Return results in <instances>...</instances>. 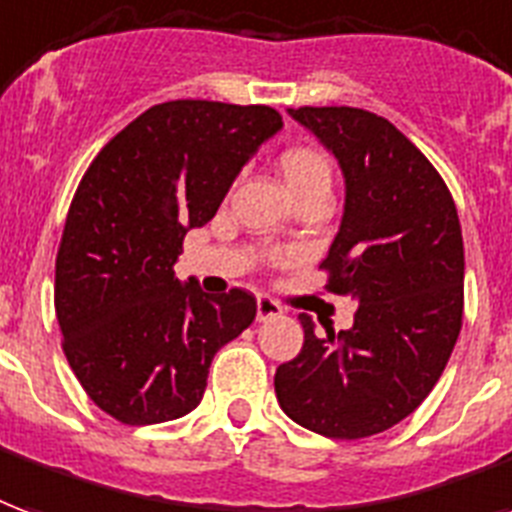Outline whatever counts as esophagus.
<instances>
[{"instance_id": "34e87169", "label": "esophagus", "mask_w": 512, "mask_h": 512, "mask_svg": "<svg viewBox=\"0 0 512 512\" xmlns=\"http://www.w3.org/2000/svg\"><path fill=\"white\" fill-rule=\"evenodd\" d=\"M282 314V306L276 304L274 298H257V320L260 323H266V320H271V317H279Z\"/></svg>"}]
</instances>
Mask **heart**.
<instances>
[{"label": "heart", "instance_id": "1", "mask_svg": "<svg viewBox=\"0 0 512 512\" xmlns=\"http://www.w3.org/2000/svg\"><path fill=\"white\" fill-rule=\"evenodd\" d=\"M276 165L295 198L306 192H331V162L314 146H290L279 154Z\"/></svg>", "mask_w": 512, "mask_h": 512}]
</instances>
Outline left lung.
<instances>
[{"label": "left lung", "mask_w": 512, "mask_h": 512, "mask_svg": "<svg viewBox=\"0 0 512 512\" xmlns=\"http://www.w3.org/2000/svg\"><path fill=\"white\" fill-rule=\"evenodd\" d=\"M339 160L344 217L320 268L358 301L350 331L314 333L276 369L279 407L331 439L391 429L420 407L456 347L464 241L450 189L391 121L361 108L290 111Z\"/></svg>", "instance_id": "8db88e82"}]
</instances>
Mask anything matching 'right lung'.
<instances>
[{
    "mask_svg": "<svg viewBox=\"0 0 512 512\" xmlns=\"http://www.w3.org/2000/svg\"><path fill=\"white\" fill-rule=\"evenodd\" d=\"M282 116L268 105L173 100L154 105L94 157L67 211L54 304L86 396L127 426L187 415L206 391L219 347L252 325L255 295L208 298L181 285L176 260L192 227Z\"/></svg>",
    "mask_w": 512,
    "mask_h": 512,
    "instance_id": "1",
    "label": "right lung"
}]
</instances>
